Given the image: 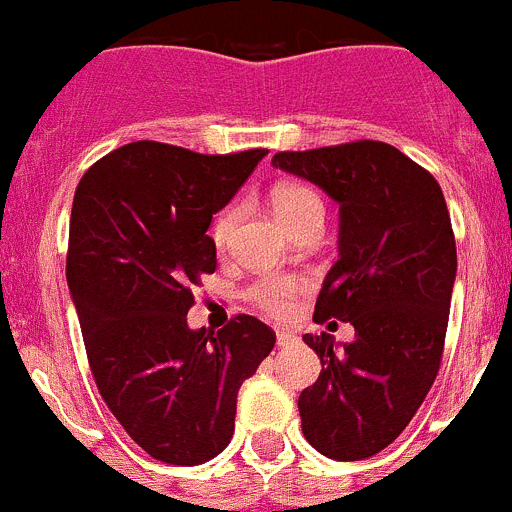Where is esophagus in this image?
Here are the masks:
<instances>
[{
	"mask_svg": "<svg viewBox=\"0 0 512 512\" xmlns=\"http://www.w3.org/2000/svg\"><path fill=\"white\" fill-rule=\"evenodd\" d=\"M294 342H297V334H294V332H287V329H280V332H277V347L285 349Z\"/></svg>",
	"mask_w": 512,
	"mask_h": 512,
	"instance_id": "1",
	"label": "esophagus"
}]
</instances>
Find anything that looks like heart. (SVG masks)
<instances>
[{
	"label": "heart",
	"instance_id": "obj_1",
	"mask_svg": "<svg viewBox=\"0 0 512 512\" xmlns=\"http://www.w3.org/2000/svg\"><path fill=\"white\" fill-rule=\"evenodd\" d=\"M272 210H275L277 218L282 220V225L292 227L299 223L302 218L314 213H322V200L314 193L312 188L302 183H280L270 195ZM237 215L240 210L232 205V208H225L223 213L215 218L213 227H210V237H213V245L218 250L230 242L232 230H235ZM299 292V282L292 280V277H265V280H257L255 285L250 287V299L267 312L270 317H287L294 309V297Z\"/></svg>",
	"mask_w": 512,
	"mask_h": 512
}]
</instances>
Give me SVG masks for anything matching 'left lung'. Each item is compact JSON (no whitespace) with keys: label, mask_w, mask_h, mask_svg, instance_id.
<instances>
[{"label":"left lung","mask_w":512,"mask_h":512,"mask_svg":"<svg viewBox=\"0 0 512 512\" xmlns=\"http://www.w3.org/2000/svg\"><path fill=\"white\" fill-rule=\"evenodd\" d=\"M275 168L339 203V260L314 322L354 324V342L304 334L322 374L299 394L304 438L334 461L384 451L433 386L456 280V237L438 180L399 148L352 141L282 151Z\"/></svg>","instance_id":"1"}]
</instances>
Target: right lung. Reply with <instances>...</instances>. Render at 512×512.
<instances>
[{
	"label": "right lung",
	"mask_w": 512,
	"mask_h": 512,
	"mask_svg": "<svg viewBox=\"0 0 512 512\" xmlns=\"http://www.w3.org/2000/svg\"><path fill=\"white\" fill-rule=\"evenodd\" d=\"M265 156L136 141L96 160L76 188L66 282L91 374L128 436L163 463L198 466L223 451L237 391L275 347L250 314L218 334L193 332L185 317L193 287L218 267L213 213Z\"/></svg>",
	"instance_id": "add662e5"
}]
</instances>
